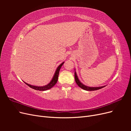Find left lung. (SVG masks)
<instances>
[{
	"mask_svg": "<svg viewBox=\"0 0 131 131\" xmlns=\"http://www.w3.org/2000/svg\"><path fill=\"white\" fill-rule=\"evenodd\" d=\"M74 70H75L74 77H75V82H76V83L79 86V87H80V88H81L82 89L86 90V91H95V90H100L101 89L103 88L105 86H100V87H90V86L85 85L80 81V80H79L77 74L76 73V71H75V69Z\"/></svg>",
	"mask_w": 131,
	"mask_h": 131,
	"instance_id": "8db88e82",
	"label": "left lung"
}]
</instances>
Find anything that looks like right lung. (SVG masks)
<instances>
[{"mask_svg":"<svg viewBox=\"0 0 131 131\" xmlns=\"http://www.w3.org/2000/svg\"><path fill=\"white\" fill-rule=\"evenodd\" d=\"M64 62H63L61 64H59L58 66V67L57 68L56 71H55L54 74L53 75V76L51 79V80L50 81V82L47 84V85H45V86H34V85H30L29 84H27V83L25 82L24 81V82L25 84L28 86L29 87H30V88L33 89L35 90H39V91H46L47 90H49L50 89H51L52 88L53 86H54L57 83V81H58V75H59V70H60V69L62 67V65L64 64Z\"/></svg>","mask_w":131,"mask_h":131,"instance_id":"1","label":"right lung"}]
</instances>
